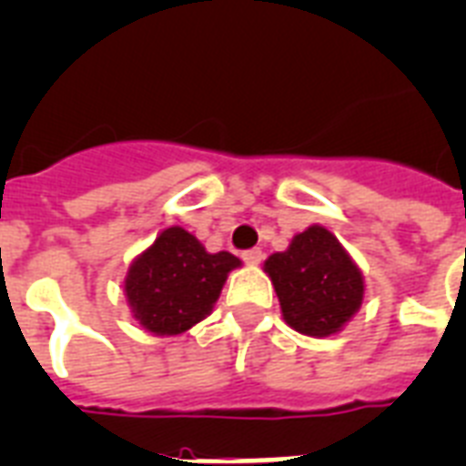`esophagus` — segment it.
Here are the masks:
<instances>
[{
	"label": "esophagus",
	"instance_id": "34e87169",
	"mask_svg": "<svg viewBox=\"0 0 466 466\" xmlns=\"http://www.w3.org/2000/svg\"><path fill=\"white\" fill-rule=\"evenodd\" d=\"M261 249L259 248H252V249H245V252H242V259L248 261V264H259L261 261Z\"/></svg>",
	"mask_w": 466,
	"mask_h": 466
}]
</instances>
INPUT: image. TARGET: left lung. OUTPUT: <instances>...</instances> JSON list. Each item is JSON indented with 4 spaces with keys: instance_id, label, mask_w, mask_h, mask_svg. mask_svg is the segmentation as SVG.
<instances>
[{
    "instance_id": "1",
    "label": "left lung",
    "mask_w": 466,
    "mask_h": 466,
    "mask_svg": "<svg viewBox=\"0 0 466 466\" xmlns=\"http://www.w3.org/2000/svg\"><path fill=\"white\" fill-rule=\"evenodd\" d=\"M264 268L276 288L283 319L305 336L336 333L362 305L360 268L338 238L321 226L295 236L290 248L268 257Z\"/></svg>"
}]
</instances>
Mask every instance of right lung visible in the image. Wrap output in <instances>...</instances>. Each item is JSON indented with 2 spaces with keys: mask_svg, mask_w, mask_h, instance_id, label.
I'll return each mask as SVG.
<instances>
[{
  "mask_svg": "<svg viewBox=\"0 0 466 466\" xmlns=\"http://www.w3.org/2000/svg\"><path fill=\"white\" fill-rule=\"evenodd\" d=\"M236 267H240L238 257L209 255L198 238L173 226L133 261L126 295L145 329L157 336H176L209 314Z\"/></svg>",
  "mask_w": 466,
  "mask_h": 466,
  "instance_id": "obj_1",
  "label": "right lung"
}]
</instances>
